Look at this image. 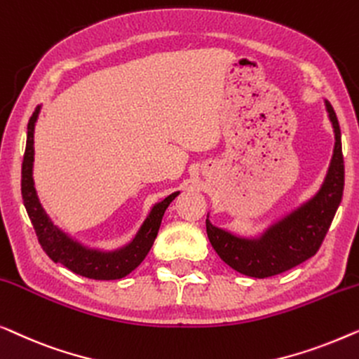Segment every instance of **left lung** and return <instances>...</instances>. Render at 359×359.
<instances>
[{"label":"left lung","mask_w":359,"mask_h":359,"mask_svg":"<svg viewBox=\"0 0 359 359\" xmlns=\"http://www.w3.org/2000/svg\"><path fill=\"white\" fill-rule=\"evenodd\" d=\"M324 104L335 135V146L324 182L311 198L271 221L255 236H242L218 228L211 224L210 213L206 215V232L216 254L242 275L266 278L302 264L316 255L330 228L341 201L345 165L335 110L327 99Z\"/></svg>","instance_id":"8db88e82"}]
</instances>
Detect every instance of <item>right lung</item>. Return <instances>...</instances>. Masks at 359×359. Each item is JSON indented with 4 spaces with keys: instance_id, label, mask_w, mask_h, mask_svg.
<instances>
[{
    "instance_id": "1",
    "label": "right lung",
    "mask_w": 359,
    "mask_h": 359,
    "mask_svg": "<svg viewBox=\"0 0 359 359\" xmlns=\"http://www.w3.org/2000/svg\"><path fill=\"white\" fill-rule=\"evenodd\" d=\"M40 109L42 105H37L34 110L32 117L27 125V143L26 153H24L22 163V180H21V191L26 211L35 232H37L39 242L42 245L50 259L55 264H62L68 270L74 271L76 275L86 276L90 280H120L123 276L131 273L144 257L148 255L151 247L154 244L156 236H158L161 221L175 196L180 191H174L164 200L158 201L149 210L143 224L136 231V234L131 237L127 244L118 247V249L105 250L95 249L83 244V242L74 239L72 234L65 232L53 223L52 218L43 210L40 203L37 190H35L34 182V131L35 123H37Z\"/></svg>"
}]
</instances>
